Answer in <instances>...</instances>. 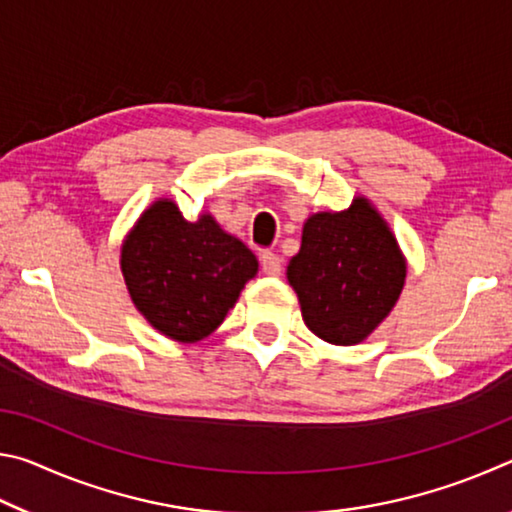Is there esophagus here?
Returning <instances> with one entry per match:
<instances>
[{"instance_id":"obj_1","label":"esophagus","mask_w":512,"mask_h":512,"mask_svg":"<svg viewBox=\"0 0 512 512\" xmlns=\"http://www.w3.org/2000/svg\"><path fill=\"white\" fill-rule=\"evenodd\" d=\"M259 262H262V271L266 275H280L282 273V259L277 257L271 250H264L262 257H259Z\"/></svg>"}]
</instances>
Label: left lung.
Masks as SVG:
<instances>
[{"instance_id":"8db88e82","label":"left lung","mask_w":512,"mask_h":512,"mask_svg":"<svg viewBox=\"0 0 512 512\" xmlns=\"http://www.w3.org/2000/svg\"><path fill=\"white\" fill-rule=\"evenodd\" d=\"M305 325L332 345H357L375 332L404 289L406 259L368 198L348 210L311 214L287 266Z\"/></svg>"}]
</instances>
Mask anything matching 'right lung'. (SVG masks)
Returning <instances> with one entry per match:
<instances>
[{
	"label": "right lung",
	"instance_id": "add662e5",
	"mask_svg": "<svg viewBox=\"0 0 512 512\" xmlns=\"http://www.w3.org/2000/svg\"><path fill=\"white\" fill-rule=\"evenodd\" d=\"M121 273L137 311L178 343L210 336L257 275V257L212 214L187 221L158 198L121 244Z\"/></svg>",
	"mask_w": 512,
	"mask_h": 512
}]
</instances>
